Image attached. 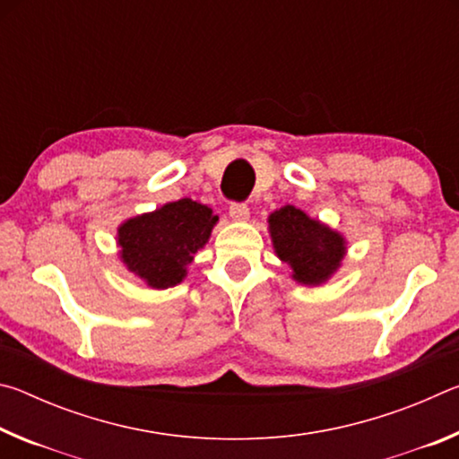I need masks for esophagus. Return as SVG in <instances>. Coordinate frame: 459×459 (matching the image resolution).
Returning a JSON list of instances; mask_svg holds the SVG:
<instances>
[{"label":"esophagus","instance_id":"1","mask_svg":"<svg viewBox=\"0 0 459 459\" xmlns=\"http://www.w3.org/2000/svg\"><path fill=\"white\" fill-rule=\"evenodd\" d=\"M229 214H230V219L237 222H247L248 216H251V212H248V206L243 204V202H232L229 208Z\"/></svg>","mask_w":459,"mask_h":459}]
</instances>
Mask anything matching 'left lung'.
Here are the masks:
<instances>
[{"mask_svg":"<svg viewBox=\"0 0 459 459\" xmlns=\"http://www.w3.org/2000/svg\"><path fill=\"white\" fill-rule=\"evenodd\" d=\"M269 232L277 257L293 269L304 285H322L340 269L346 240L340 232L287 204L269 216Z\"/></svg>","mask_w":459,"mask_h":459,"instance_id":"8db88e82","label":"left lung"}]
</instances>
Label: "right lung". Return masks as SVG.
I'll return each mask as SVG.
<instances>
[{
  "instance_id": "right-lung-1",
  "label": "right lung",
  "mask_w": 459,
  "mask_h": 459,
  "mask_svg": "<svg viewBox=\"0 0 459 459\" xmlns=\"http://www.w3.org/2000/svg\"><path fill=\"white\" fill-rule=\"evenodd\" d=\"M219 216L200 202L182 198L126 221L117 230L121 261L153 290H168L186 277L198 248L211 238Z\"/></svg>"
}]
</instances>
